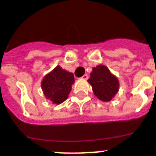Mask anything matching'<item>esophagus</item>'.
I'll return each instance as SVG.
<instances>
[{
    "instance_id": "esophagus-1",
    "label": "esophagus",
    "mask_w": 156,
    "mask_h": 156,
    "mask_svg": "<svg viewBox=\"0 0 156 156\" xmlns=\"http://www.w3.org/2000/svg\"><path fill=\"white\" fill-rule=\"evenodd\" d=\"M81 79H83V80H87V79H88V76H87V74H85V75H83V76L81 77Z\"/></svg>"
}]
</instances>
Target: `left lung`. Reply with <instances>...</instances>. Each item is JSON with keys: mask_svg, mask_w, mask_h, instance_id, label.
I'll use <instances>...</instances> for the list:
<instances>
[{"mask_svg": "<svg viewBox=\"0 0 156 156\" xmlns=\"http://www.w3.org/2000/svg\"><path fill=\"white\" fill-rule=\"evenodd\" d=\"M87 81L92 87L94 95L102 102H110L119 89L118 78L102 65L93 68Z\"/></svg>", "mask_w": 156, "mask_h": 156, "instance_id": "left-lung-1", "label": "left lung"}]
</instances>
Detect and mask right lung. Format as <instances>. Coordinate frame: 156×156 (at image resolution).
Listing matches in <instances>:
<instances>
[{"label":"right lung","mask_w":156,"mask_h":156,"mask_svg":"<svg viewBox=\"0 0 156 156\" xmlns=\"http://www.w3.org/2000/svg\"><path fill=\"white\" fill-rule=\"evenodd\" d=\"M73 83V73L57 66L44 76L41 86L47 99H50L54 104H61L67 99Z\"/></svg>","instance_id":"1"}]
</instances>
